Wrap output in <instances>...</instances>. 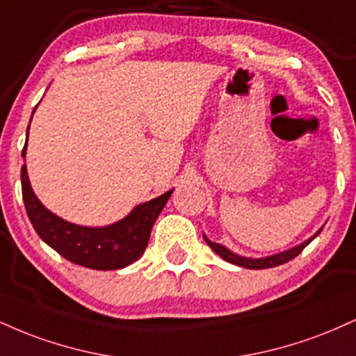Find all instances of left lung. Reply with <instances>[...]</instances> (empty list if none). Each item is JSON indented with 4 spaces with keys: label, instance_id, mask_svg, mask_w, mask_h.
Returning <instances> with one entry per match:
<instances>
[{
    "label": "left lung",
    "instance_id": "1",
    "mask_svg": "<svg viewBox=\"0 0 356 356\" xmlns=\"http://www.w3.org/2000/svg\"><path fill=\"white\" fill-rule=\"evenodd\" d=\"M323 227H320L314 234L309 239H306L305 243L298 244V246L288 249V251H283V252H277V254H273V256H266V257H244V256H239L236 254V252L229 251L227 248H224L222 244H218V243H212L211 239L206 238V234L204 236V241H206L207 244H209L212 251L216 252V254H219L222 257L224 261H227V263L231 264H236V266H241V268H248V269H266V268H275V266H280V264H284L288 263V261L295 259V257L300 254L303 249L308 246L312 241L316 238L318 234H320Z\"/></svg>",
    "mask_w": 356,
    "mask_h": 356
}]
</instances>
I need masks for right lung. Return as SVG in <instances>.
<instances>
[{"mask_svg":"<svg viewBox=\"0 0 356 356\" xmlns=\"http://www.w3.org/2000/svg\"><path fill=\"white\" fill-rule=\"evenodd\" d=\"M26 144L22 152L23 159L26 155ZM22 192L28 218L33 224L36 234L48 246L55 249L65 259L80 266L110 271V269L129 266L144 254L155 219L164 209L174 189L167 191L165 194L159 195L152 201L138 204L124 219L104 227H88L68 222L48 211L31 189L24 164L22 167Z\"/></svg>","mask_w":356,"mask_h":356,"instance_id":"right-lung-1","label":"right lung"}]
</instances>
